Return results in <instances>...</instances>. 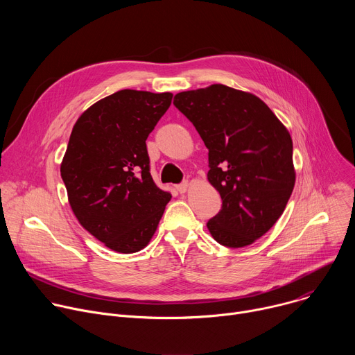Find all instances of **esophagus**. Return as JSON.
<instances>
[{
	"instance_id": "obj_1",
	"label": "esophagus",
	"mask_w": 355,
	"mask_h": 355,
	"mask_svg": "<svg viewBox=\"0 0 355 355\" xmlns=\"http://www.w3.org/2000/svg\"><path fill=\"white\" fill-rule=\"evenodd\" d=\"M188 181H184L182 184H180V185H177V191L180 192V193H185L187 192V189H188Z\"/></svg>"
}]
</instances>
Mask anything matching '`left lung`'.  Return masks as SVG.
Returning a JSON list of instances; mask_svg holds the SVG:
<instances>
[{
    "instance_id": "obj_1",
    "label": "left lung",
    "mask_w": 355,
    "mask_h": 355,
    "mask_svg": "<svg viewBox=\"0 0 355 355\" xmlns=\"http://www.w3.org/2000/svg\"><path fill=\"white\" fill-rule=\"evenodd\" d=\"M175 108L209 150V182L222 209L212 237L237 248L254 243L282 215L295 185L292 139L263 101L223 84L178 92Z\"/></svg>"
}]
</instances>
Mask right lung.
I'll return each instance as SVG.
<instances>
[{"label":"right lung","mask_w":355,"mask_h":355,"mask_svg":"<svg viewBox=\"0 0 355 355\" xmlns=\"http://www.w3.org/2000/svg\"><path fill=\"white\" fill-rule=\"evenodd\" d=\"M171 98L122 89L98 101L77 119L60 166L80 225L123 254L148 244L171 199L151 178L146 147Z\"/></svg>","instance_id":"right-lung-1"}]
</instances>
